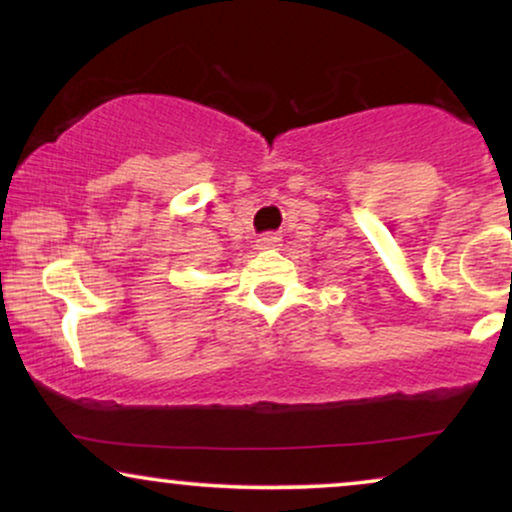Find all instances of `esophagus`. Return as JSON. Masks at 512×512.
I'll return each instance as SVG.
<instances>
[{"mask_svg":"<svg viewBox=\"0 0 512 512\" xmlns=\"http://www.w3.org/2000/svg\"><path fill=\"white\" fill-rule=\"evenodd\" d=\"M282 247V237L277 233H265L261 235V240H258V249H277Z\"/></svg>","mask_w":512,"mask_h":512,"instance_id":"34e87169","label":"esophagus"}]
</instances>
